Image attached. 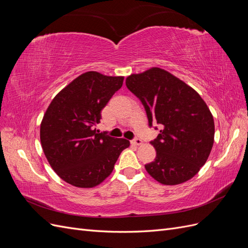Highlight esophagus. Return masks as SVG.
<instances>
[{
	"mask_svg": "<svg viewBox=\"0 0 248 248\" xmlns=\"http://www.w3.org/2000/svg\"><path fill=\"white\" fill-rule=\"evenodd\" d=\"M131 144L134 146H140L142 144V140L140 139H134L133 140H131Z\"/></svg>",
	"mask_w": 248,
	"mask_h": 248,
	"instance_id": "34e87169",
	"label": "esophagus"
}]
</instances>
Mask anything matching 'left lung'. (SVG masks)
<instances>
[{"label": "left lung", "mask_w": 248, "mask_h": 248, "mask_svg": "<svg viewBox=\"0 0 248 248\" xmlns=\"http://www.w3.org/2000/svg\"><path fill=\"white\" fill-rule=\"evenodd\" d=\"M126 86L144 104L149 125L162 129L153 141L155 160L148 174L164 185H178L196 176L214 142V120L200 94L169 71L152 67L130 74Z\"/></svg>", "instance_id": "8db88e82"}]
</instances>
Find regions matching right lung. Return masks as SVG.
<instances>
[{
    "label": "right lung",
    "instance_id": "1",
    "mask_svg": "<svg viewBox=\"0 0 248 248\" xmlns=\"http://www.w3.org/2000/svg\"><path fill=\"white\" fill-rule=\"evenodd\" d=\"M124 77L88 71L51 100L40 124L42 150L51 169L70 185L92 188L102 183L130 142L96 130L101 110L123 85Z\"/></svg>",
    "mask_w": 248,
    "mask_h": 248
}]
</instances>
